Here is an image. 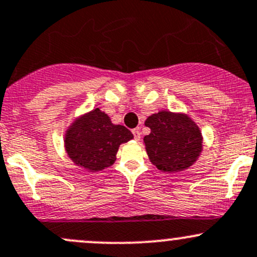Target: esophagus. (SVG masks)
Masks as SVG:
<instances>
[{
    "label": "esophagus",
    "mask_w": 257,
    "mask_h": 257,
    "mask_svg": "<svg viewBox=\"0 0 257 257\" xmlns=\"http://www.w3.org/2000/svg\"><path fill=\"white\" fill-rule=\"evenodd\" d=\"M133 135H134V139L137 140V142H139L140 138H142V133H140L139 129H133Z\"/></svg>",
    "instance_id": "esophagus-1"
}]
</instances>
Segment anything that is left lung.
Returning a JSON list of instances; mask_svg holds the SVG:
<instances>
[{"instance_id": "1", "label": "left lung", "mask_w": 257, "mask_h": 257, "mask_svg": "<svg viewBox=\"0 0 257 257\" xmlns=\"http://www.w3.org/2000/svg\"><path fill=\"white\" fill-rule=\"evenodd\" d=\"M151 133L144 138L152 165L160 171L174 173L187 170L202 151L199 126L187 114L160 111L145 120Z\"/></svg>"}]
</instances>
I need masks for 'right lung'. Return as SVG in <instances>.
Returning a JSON list of instances; mask_svg holds the SVG:
<instances>
[{"mask_svg": "<svg viewBox=\"0 0 257 257\" xmlns=\"http://www.w3.org/2000/svg\"><path fill=\"white\" fill-rule=\"evenodd\" d=\"M133 139L129 129L113 124L98 108L73 122L64 138L70 160L90 172L105 170L114 163L120 144Z\"/></svg>", "mask_w": 257, "mask_h": 257, "instance_id": "obj_1", "label": "right lung"}]
</instances>
